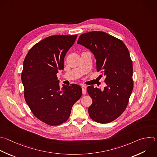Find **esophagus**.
Here are the masks:
<instances>
[{
  "label": "esophagus",
  "instance_id": "esophagus-1",
  "mask_svg": "<svg viewBox=\"0 0 157 157\" xmlns=\"http://www.w3.org/2000/svg\"><path fill=\"white\" fill-rule=\"evenodd\" d=\"M81 87H82V94H85L86 93V92H87V89H86V86H84V85H82V86H81Z\"/></svg>",
  "mask_w": 157,
  "mask_h": 157
}]
</instances>
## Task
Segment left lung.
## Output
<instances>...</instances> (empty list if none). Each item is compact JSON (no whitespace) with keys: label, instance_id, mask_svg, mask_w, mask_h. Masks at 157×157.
Listing matches in <instances>:
<instances>
[{"label":"left lung","instance_id":"8db88e82","mask_svg":"<svg viewBox=\"0 0 157 157\" xmlns=\"http://www.w3.org/2000/svg\"><path fill=\"white\" fill-rule=\"evenodd\" d=\"M78 44L92 52L97 72L106 77L107 86L103 90L93 86L87 87L92 99L89 115L97 123H110L124 112L133 89V68L129 50L121 40L102 31L82 34Z\"/></svg>","mask_w":157,"mask_h":157}]
</instances>
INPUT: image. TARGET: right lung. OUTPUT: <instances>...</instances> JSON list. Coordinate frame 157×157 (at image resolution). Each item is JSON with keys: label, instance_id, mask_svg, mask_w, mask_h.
<instances>
[{"label": "right lung", "instance_id": "obj_1", "mask_svg": "<svg viewBox=\"0 0 157 157\" xmlns=\"http://www.w3.org/2000/svg\"><path fill=\"white\" fill-rule=\"evenodd\" d=\"M78 35H55L33 45L23 62L24 96L33 115L50 126L68 120L74 103L82 95L78 84L63 85L57 74L63 70L64 58Z\"/></svg>", "mask_w": 157, "mask_h": 157}]
</instances>
